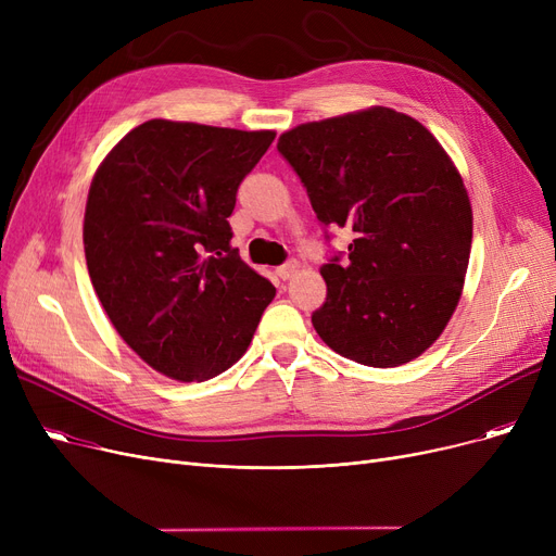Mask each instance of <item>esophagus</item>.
Listing matches in <instances>:
<instances>
[{"label":"esophagus","instance_id":"obj_1","mask_svg":"<svg viewBox=\"0 0 556 556\" xmlns=\"http://www.w3.org/2000/svg\"><path fill=\"white\" fill-rule=\"evenodd\" d=\"M295 270H298V263L295 261H288V263H283V266H279L277 270H275V275L279 277V279H290L295 275Z\"/></svg>","mask_w":556,"mask_h":556}]
</instances>
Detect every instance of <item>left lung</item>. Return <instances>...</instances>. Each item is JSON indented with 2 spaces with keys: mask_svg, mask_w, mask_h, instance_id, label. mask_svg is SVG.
<instances>
[{
  "mask_svg": "<svg viewBox=\"0 0 556 556\" xmlns=\"http://www.w3.org/2000/svg\"><path fill=\"white\" fill-rule=\"evenodd\" d=\"M277 151L325 239L336 227L356 237L346 258L336 252L319 268L317 336L367 367L424 354L459 302L473 239L469 195L440 141L413 116L369 108L288 130Z\"/></svg>",
  "mask_w": 556,
  "mask_h": 556,
  "instance_id": "1",
  "label": "left lung"
}]
</instances>
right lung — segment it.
<instances>
[{
  "mask_svg": "<svg viewBox=\"0 0 556 556\" xmlns=\"http://www.w3.org/2000/svg\"><path fill=\"white\" fill-rule=\"evenodd\" d=\"M273 130L153 119L99 166L83 243L114 329L153 369L207 381L237 363L275 286L229 245V216Z\"/></svg>",
  "mask_w": 556,
  "mask_h": 556,
  "instance_id": "1",
  "label": "right lung"
}]
</instances>
